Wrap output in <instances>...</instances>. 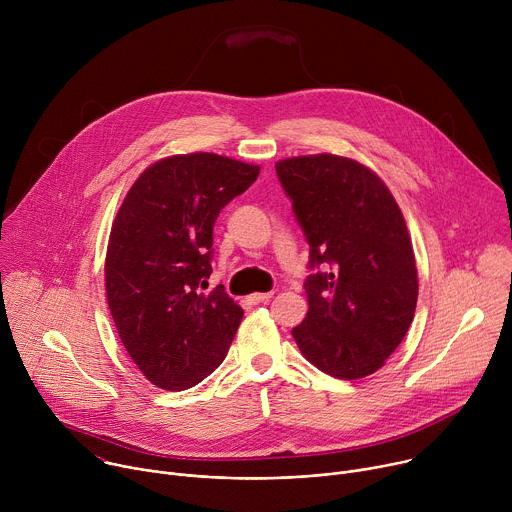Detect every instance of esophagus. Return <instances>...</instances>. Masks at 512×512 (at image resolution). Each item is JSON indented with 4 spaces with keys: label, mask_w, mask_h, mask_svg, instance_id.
I'll use <instances>...</instances> for the list:
<instances>
[{
    "label": "esophagus",
    "mask_w": 512,
    "mask_h": 512,
    "mask_svg": "<svg viewBox=\"0 0 512 512\" xmlns=\"http://www.w3.org/2000/svg\"><path fill=\"white\" fill-rule=\"evenodd\" d=\"M271 298H273L271 291H265V294H253L249 300H251L253 304H265V302H269Z\"/></svg>",
    "instance_id": "esophagus-1"
}]
</instances>
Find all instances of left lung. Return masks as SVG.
Returning <instances> with one entry per match:
<instances>
[{"label": "left lung", "instance_id": "left-lung-1", "mask_svg": "<svg viewBox=\"0 0 512 512\" xmlns=\"http://www.w3.org/2000/svg\"><path fill=\"white\" fill-rule=\"evenodd\" d=\"M279 182L310 243L308 314L291 330L322 373L354 381L379 371L417 306V267L403 212L364 164L314 154L279 160Z\"/></svg>", "mask_w": 512, "mask_h": 512}]
</instances>
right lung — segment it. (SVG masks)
I'll return each mask as SVG.
<instances>
[{"label":"right lung","instance_id":"1","mask_svg":"<svg viewBox=\"0 0 512 512\" xmlns=\"http://www.w3.org/2000/svg\"><path fill=\"white\" fill-rule=\"evenodd\" d=\"M259 166L196 152L162 158L123 198L105 257L107 304L117 334L152 385L184 391L218 369L243 320L210 275L218 212L243 194Z\"/></svg>","mask_w":512,"mask_h":512}]
</instances>
